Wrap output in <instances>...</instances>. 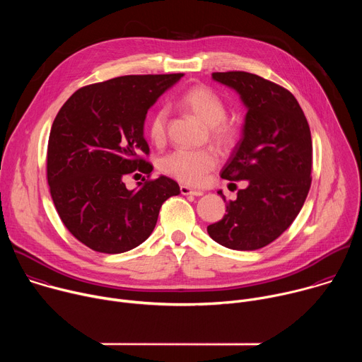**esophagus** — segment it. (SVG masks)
<instances>
[{"label": "esophagus", "mask_w": 362, "mask_h": 362, "mask_svg": "<svg viewBox=\"0 0 362 362\" xmlns=\"http://www.w3.org/2000/svg\"><path fill=\"white\" fill-rule=\"evenodd\" d=\"M180 193H182V194H185V196H187V194H190V196H202V194H203V192H202V190L192 189V187L185 186V185H182V186H180Z\"/></svg>", "instance_id": "esophagus-1"}]
</instances>
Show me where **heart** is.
Listing matches in <instances>:
<instances>
[{
	"instance_id": "heart-1",
	"label": "heart",
	"mask_w": 362,
	"mask_h": 362,
	"mask_svg": "<svg viewBox=\"0 0 362 362\" xmlns=\"http://www.w3.org/2000/svg\"><path fill=\"white\" fill-rule=\"evenodd\" d=\"M177 106L209 126V136L218 147L226 150L236 143L238 126L226 119V103L214 88L203 84L192 86L179 95ZM168 126L169 113L166 109H158L151 113L147 132L156 146L166 141ZM216 165L218 154L211 147L175 148L159 160L162 173L189 186L202 185Z\"/></svg>"
}]
</instances>
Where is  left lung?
I'll return each mask as SVG.
<instances>
[{"mask_svg":"<svg viewBox=\"0 0 362 362\" xmlns=\"http://www.w3.org/2000/svg\"><path fill=\"white\" fill-rule=\"evenodd\" d=\"M212 77L235 88L247 107L243 136L221 173L230 182L247 180V186L208 233L225 247L256 250L278 239L302 209L313 183L311 130L285 87L246 71Z\"/></svg>","mask_w":362,"mask_h":362,"instance_id":"left-lung-1","label":"left lung"}]
</instances>
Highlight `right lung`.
I'll return each instance as SVG.
<instances>
[{"instance_id": "obj_1", "label": "right lung", "mask_w": 362, "mask_h": 362, "mask_svg": "<svg viewBox=\"0 0 362 362\" xmlns=\"http://www.w3.org/2000/svg\"><path fill=\"white\" fill-rule=\"evenodd\" d=\"M177 74L122 76L78 88L57 113L47 147V182L69 232L90 249L122 253L143 243L165 200L180 193L170 177L150 179L147 110ZM144 173L129 191L122 179Z\"/></svg>"}]
</instances>
